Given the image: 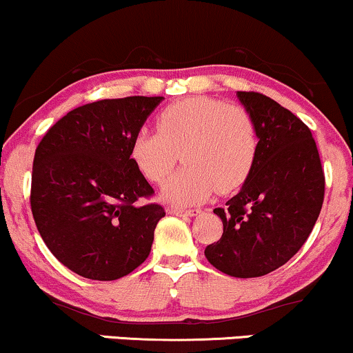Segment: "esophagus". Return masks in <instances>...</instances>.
<instances>
[{
	"instance_id": "obj_1",
	"label": "esophagus",
	"mask_w": 353,
	"mask_h": 353,
	"mask_svg": "<svg viewBox=\"0 0 353 353\" xmlns=\"http://www.w3.org/2000/svg\"><path fill=\"white\" fill-rule=\"evenodd\" d=\"M168 213L170 214H176V216H194L196 213H200V210L198 208H190V210H185V208H168Z\"/></svg>"
}]
</instances>
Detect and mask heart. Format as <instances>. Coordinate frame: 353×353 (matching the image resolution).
<instances>
[{
	"label": "heart",
	"instance_id": "b5f03b06",
	"mask_svg": "<svg viewBox=\"0 0 353 353\" xmlns=\"http://www.w3.org/2000/svg\"><path fill=\"white\" fill-rule=\"evenodd\" d=\"M186 167L163 186L165 201L190 205L231 193L250 180L259 155V134L243 107L211 97L170 103L157 117V132L140 130L130 143V160L140 175L161 185L180 160Z\"/></svg>",
	"mask_w": 353,
	"mask_h": 353
}]
</instances>
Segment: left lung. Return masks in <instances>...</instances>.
I'll return each mask as SVG.
<instances>
[{"instance_id": "left-lung-1", "label": "left lung", "mask_w": 353, "mask_h": 353, "mask_svg": "<svg viewBox=\"0 0 353 353\" xmlns=\"http://www.w3.org/2000/svg\"><path fill=\"white\" fill-rule=\"evenodd\" d=\"M258 125L259 155L241 192L213 211L223 221L206 259L233 277L284 266L307 241L322 210L325 176L309 127L268 95L238 92Z\"/></svg>"}]
</instances>
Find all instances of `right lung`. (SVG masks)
Returning a JSON list of instances; mask_svg holds the SVG:
<instances>
[{
	"mask_svg": "<svg viewBox=\"0 0 353 353\" xmlns=\"http://www.w3.org/2000/svg\"><path fill=\"white\" fill-rule=\"evenodd\" d=\"M163 97L103 99L70 110L34 153L31 211L59 263L94 281L130 274L148 258L163 206L130 160L132 139Z\"/></svg>",
	"mask_w": 353,
	"mask_h": 353,
	"instance_id": "right-lung-1",
	"label": "right lung"
}]
</instances>
